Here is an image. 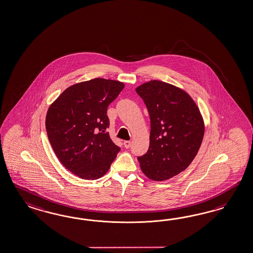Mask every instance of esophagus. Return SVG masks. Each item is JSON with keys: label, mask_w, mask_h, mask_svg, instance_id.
<instances>
[{"label": "esophagus", "mask_w": 253, "mask_h": 253, "mask_svg": "<svg viewBox=\"0 0 253 253\" xmlns=\"http://www.w3.org/2000/svg\"><path fill=\"white\" fill-rule=\"evenodd\" d=\"M123 144L126 149H128L130 147V145H131V141H129V140H126V141H124Z\"/></svg>", "instance_id": "esophagus-1"}]
</instances>
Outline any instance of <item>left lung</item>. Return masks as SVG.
Masks as SVG:
<instances>
[{"label":"left lung","mask_w":253,"mask_h":253,"mask_svg":"<svg viewBox=\"0 0 253 253\" xmlns=\"http://www.w3.org/2000/svg\"><path fill=\"white\" fill-rule=\"evenodd\" d=\"M136 91L150 117L149 150L137 161L150 180H168L194 161L205 135L204 118L194 99L175 85L153 80Z\"/></svg>","instance_id":"obj_1"}]
</instances>
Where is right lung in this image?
I'll list each match as a JSON object with an SVG mask.
<instances>
[{"instance_id": "obj_1", "label": "right lung", "mask_w": 253, "mask_h": 253, "mask_svg": "<svg viewBox=\"0 0 253 253\" xmlns=\"http://www.w3.org/2000/svg\"><path fill=\"white\" fill-rule=\"evenodd\" d=\"M125 84L91 79L68 87L52 103L45 117V129L58 161L73 174L96 180L110 169L120 149L112 141L108 105Z\"/></svg>"}]
</instances>
